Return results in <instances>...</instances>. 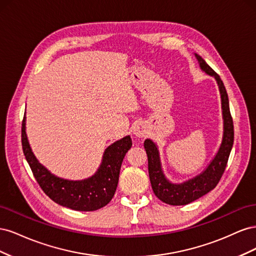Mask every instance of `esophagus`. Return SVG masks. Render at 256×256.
I'll use <instances>...</instances> for the list:
<instances>
[{"instance_id": "34e87169", "label": "esophagus", "mask_w": 256, "mask_h": 256, "mask_svg": "<svg viewBox=\"0 0 256 256\" xmlns=\"http://www.w3.org/2000/svg\"><path fill=\"white\" fill-rule=\"evenodd\" d=\"M147 126L146 124L143 122H136L134 127V134L138 138H143L147 134Z\"/></svg>"}]
</instances>
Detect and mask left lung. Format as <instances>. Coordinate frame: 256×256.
I'll use <instances>...</instances> for the list:
<instances>
[{"instance_id":"8db88e82","label":"left lung","mask_w":256,"mask_h":256,"mask_svg":"<svg viewBox=\"0 0 256 256\" xmlns=\"http://www.w3.org/2000/svg\"><path fill=\"white\" fill-rule=\"evenodd\" d=\"M194 56L198 62L200 68L208 76H214L216 84H218L221 97L223 136L218 152L204 171L182 184H174L168 180L164 171H162L157 144L150 138H146L144 142V148L147 154V159H148V173L154 193L162 202L174 206L189 204L200 196L207 194L218 184L224 173V170L226 168L234 143V126L230 112L228 97L226 86H224L219 74H216L212 70V68L198 54L194 53Z\"/></svg>"}]
</instances>
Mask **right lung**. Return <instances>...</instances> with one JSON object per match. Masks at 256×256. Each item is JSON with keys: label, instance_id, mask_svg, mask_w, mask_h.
Returning a JSON list of instances; mask_svg holds the SVG:
<instances>
[{"label": "right lung", "instance_id": "obj_1", "mask_svg": "<svg viewBox=\"0 0 256 256\" xmlns=\"http://www.w3.org/2000/svg\"><path fill=\"white\" fill-rule=\"evenodd\" d=\"M21 134L23 154L44 192L60 206L79 212H94L110 202L118 187L124 157L132 146L130 136H124L106 147L94 175L82 180H69L52 174L35 157L26 131V114Z\"/></svg>", "mask_w": 256, "mask_h": 256}]
</instances>
